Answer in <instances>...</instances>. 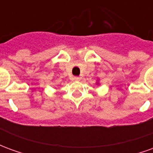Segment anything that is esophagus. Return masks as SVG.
I'll use <instances>...</instances> for the list:
<instances>
[{"label":"esophagus","instance_id":"1","mask_svg":"<svg viewBox=\"0 0 153 153\" xmlns=\"http://www.w3.org/2000/svg\"><path fill=\"white\" fill-rule=\"evenodd\" d=\"M74 81H79L80 80V78L79 77H74Z\"/></svg>","mask_w":153,"mask_h":153}]
</instances>
